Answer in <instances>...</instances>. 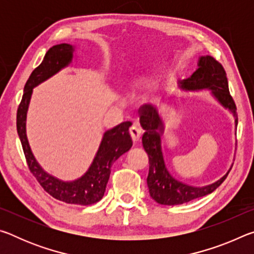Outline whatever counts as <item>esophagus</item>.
<instances>
[{
  "label": "esophagus",
  "instance_id": "34e87169",
  "mask_svg": "<svg viewBox=\"0 0 254 254\" xmlns=\"http://www.w3.org/2000/svg\"><path fill=\"white\" fill-rule=\"evenodd\" d=\"M130 134H131V137H132L133 142L136 143L137 141L140 140V136H141L140 128H137L136 127H132L130 128Z\"/></svg>",
  "mask_w": 254,
  "mask_h": 254
}]
</instances>
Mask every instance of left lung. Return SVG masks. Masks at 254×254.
<instances>
[{"mask_svg": "<svg viewBox=\"0 0 254 254\" xmlns=\"http://www.w3.org/2000/svg\"><path fill=\"white\" fill-rule=\"evenodd\" d=\"M180 88L185 91L210 89L213 96L222 106L232 112L238 127V113L233 97L229 91V83L224 68L210 56H201L198 68L189 78L184 79ZM140 123L144 128L142 144L149 156V175L147 178L150 196L161 205H180L213 192L226 179L230 170L221 179L204 187H192L178 182L167 170L161 151L163 123L158 111L153 107L140 110Z\"/></svg>", "mask_w": 254, "mask_h": 254, "instance_id": "left-lung-1", "label": "left lung"}]
</instances>
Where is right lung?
<instances>
[{"label":"right lung","mask_w":254,"mask_h":254,"mask_svg":"<svg viewBox=\"0 0 254 254\" xmlns=\"http://www.w3.org/2000/svg\"><path fill=\"white\" fill-rule=\"evenodd\" d=\"M74 50V47L68 44L51 47L45 55L42 63L31 72L25 83L22 100L18 107L16 130L30 171L50 196L67 204L92 205L100 201L104 196L113 162L132 147V139L128 132V127L132 126V123L128 121L123 122L104 133L91 167L80 178L74 182H63L47 174L41 168L30 148L25 130L27 112L33 87L69 65Z\"/></svg>","instance_id":"right-lung-1"}]
</instances>
